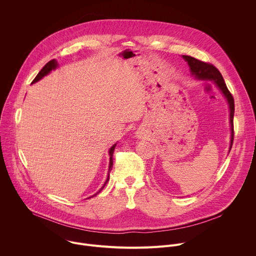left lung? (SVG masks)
Segmentation results:
<instances>
[{"label":"left lung","mask_w":256,"mask_h":256,"mask_svg":"<svg viewBox=\"0 0 256 256\" xmlns=\"http://www.w3.org/2000/svg\"><path fill=\"white\" fill-rule=\"evenodd\" d=\"M183 58L188 62L192 74L195 75L196 78L198 79H209L212 80L219 90L222 92V94L225 96L229 108H230V124H231V144H230V150L233 144V140H234V126H233V118H234V98L230 92L228 90L226 83L222 77V74L220 71L211 63L204 62L201 60H198L194 57L188 56V55H183Z\"/></svg>","instance_id":"obj_1"}]
</instances>
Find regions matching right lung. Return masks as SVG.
I'll list each match as a JSON object with an SVG mask.
<instances>
[{
    "label": "right lung",
    "instance_id": "1",
    "mask_svg": "<svg viewBox=\"0 0 256 256\" xmlns=\"http://www.w3.org/2000/svg\"><path fill=\"white\" fill-rule=\"evenodd\" d=\"M57 67V62L53 59V60H50L49 62H47L46 64H45V66L40 70V72L37 74V76L34 78V80L32 81V83H35V82H37L38 80H40L42 77H44L45 75H47L52 69H55ZM116 144H114L112 148H110V166H108V179H106V183H104V185L100 188V190L96 194V195H98L104 188V186L106 185V183L108 182V180H110V172L112 171V164H114V158H112V156H114V148H116ZM96 195H94V196H96ZM92 196V197H94Z\"/></svg>",
    "mask_w": 256,
    "mask_h": 256
}]
</instances>
